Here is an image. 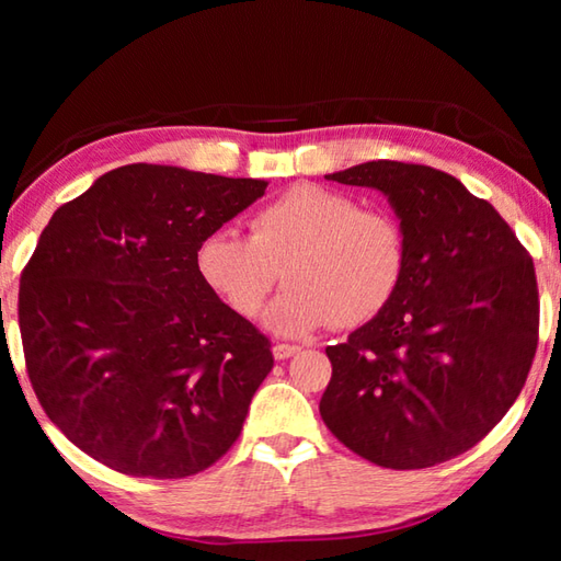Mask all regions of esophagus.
Masks as SVG:
<instances>
[{"mask_svg":"<svg viewBox=\"0 0 561 561\" xmlns=\"http://www.w3.org/2000/svg\"><path fill=\"white\" fill-rule=\"evenodd\" d=\"M274 359H289V356H294V354H299L301 350L299 347H296V344H287V342H277V344H274Z\"/></svg>","mask_w":561,"mask_h":561,"instance_id":"34e87169","label":"esophagus"}]
</instances>
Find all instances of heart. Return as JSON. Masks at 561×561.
I'll return each mask as SVG.
<instances>
[{"instance_id": "heart-1", "label": "heart", "mask_w": 561, "mask_h": 561, "mask_svg": "<svg viewBox=\"0 0 561 561\" xmlns=\"http://www.w3.org/2000/svg\"><path fill=\"white\" fill-rule=\"evenodd\" d=\"M250 238L231 229L199 243L202 282L243 318L265 306L279 270L289 289L267 323L284 335L356 328L376 318L408 272V231L388 209L318 183H294L250 217Z\"/></svg>"}]
</instances>
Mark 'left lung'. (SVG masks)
I'll return each instance as SVG.
<instances>
[{"label":"left lung","instance_id":"1","mask_svg":"<svg viewBox=\"0 0 561 561\" xmlns=\"http://www.w3.org/2000/svg\"><path fill=\"white\" fill-rule=\"evenodd\" d=\"M325 178L386 193L410 255L383 311L325 350L320 416L380 468L446 462L478 446L526 386L540 330L533 257L490 202L432 165L368 161Z\"/></svg>","mask_w":561,"mask_h":561}]
</instances>
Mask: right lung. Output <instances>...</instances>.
<instances>
[{
    "label": "right lung",
    "mask_w": 561,
    "mask_h": 561,
    "mask_svg": "<svg viewBox=\"0 0 561 561\" xmlns=\"http://www.w3.org/2000/svg\"><path fill=\"white\" fill-rule=\"evenodd\" d=\"M265 187L129 163L43 229L19 287L26 371L45 414L93 460L181 480L241 436L272 344L202 282L195 255Z\"/></svg>",
    "instance_id": "obj_1"
}]
</instances>
